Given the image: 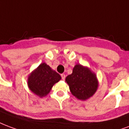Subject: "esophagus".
Instances as JSON below:
<instances>
[{
  "mask_svg": "<svg viewBox=\"0 0 129 129\" xmlns=\"http://www.w3.org/2000/svg\"><path fill=\"white\" fill-rule=\"evenodd\" d=\"M61 77L62 80H64L65 78H66V75L64 74H61Z\"/></svg>",
  "mask_w": 129,
  "mask_h": 129,
  "instance_id": "1",
  "label": "esophagus"
}]
</instances>
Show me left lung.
Wrapping results in <instances>:
<instances>
[{"label": "left lung", "mask_w": 129, "mask_h": 129, "mask_svg": "<svg viewBox=\"0 0 129 129\" xmlns=\"http://www.w3.org/2000/svg\"><path fill=\"white\" fill-rule=\"evenodd\" d=\"M66 81L72 95L82 101L91 97L99 87L96 74L81 64L75 65L72 74L66 78Z\"/></svg>", "instance_id": "obj_1"}]
</instances>
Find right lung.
I'll list each match as a JSON object with an SVG mask.
<instances>
[{
    "mask_svg": "<svg viewBox=\"0 0 129 129\" xmlns=\"http://www.w3.org/2000/svg\"><path fill=\"white\" fill-rule=\"evenodd\" d=\"M61 79L57 72L46 63H42L28 76V86L32 92L42 98L50 92L52 86Z\"/></svg>",
    "mask_w": 129,
    "mask_h": 129,
    "instance_id": "right-lung-1",
    "label": "right lung"
}]
</instances>
